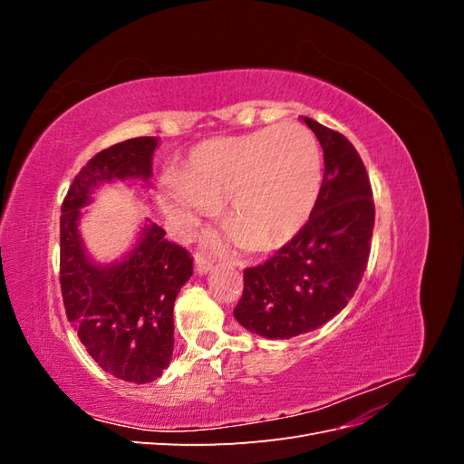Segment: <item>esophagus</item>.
Masks as SVG:
<instances>
[{"mask_svg":"<svg viewBox=\"0 0 464 464\" xmlns=\"http://www.w3.org/2000/svg\"><path fill=\"white\" fill-rule=\"evenodd\" d=\"M210 269H213V263L203 256H195V273H198V276H205Z\"/></svg>","mask_w":464,"mask_h":464,"instance_id":"esophagus-1","label":"esophagus"}]
</instances>
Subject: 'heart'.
Here are the masks:
<instances>
[{"label": "heart", "mask_w": 464, "mask_h": 464, "mask_svg": "<svg viewBox=\"0 0 464 464\" xmlns=\"http://www.w3.org/2000/svg\"><path fill=\"white\" fill-rule=\"evenodd\" d=\"M321 186L315 135L296 121H283L193 147L178 178L164 184L160 207L176 232L191 234L222 205L220 220L230 240L251 256H266L302 232Z\"/></svg>", "instance_id": "obj_1"}]
</instances>
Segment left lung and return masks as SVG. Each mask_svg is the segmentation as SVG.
I'll use <instances>...</instances> for the list:
<instances>
[{"label": "left lung", "instance_id": "left-lung-1", "mask_svg": "<svg viewBox=\"0 0 464 464\" xmlns=\"http://www.w3.org/2000/svg\"><path fill=\"white\" fill-rule=\"evenodd\" d=\"M323 149L319 201L302 232L265 265L244 271L234 317L265 339H292L325 325L354 296L366 271L375 208L353 143L302 116Z\"/></svg>", "mask_w": 464, "mask_h": 464}]
</instances>
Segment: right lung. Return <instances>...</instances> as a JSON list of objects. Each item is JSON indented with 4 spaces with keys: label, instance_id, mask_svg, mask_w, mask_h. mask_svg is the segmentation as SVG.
I'll return each instance as SVG.
<instances>
[{
    "label": "right lung",
    "instance_id": "1",
    "mask_svg": "<svg viewBox=\"0 0 464 464\" xmlns=\"http://www.w3.org/2000/svg\"><path fill=\"white\" fill-rule=\"evenodd\" d=\"M159 137H135L98 152L75 176L60 218V283L67 319L82 346L106 373L121 382L150 383L174 353V302L193 259L164 237L149 218L121 257L102 263L81 236L94 193L104 184L150 188Z\"/></svg>",
    "mask_w": 464,
    "mask_h": 464
}]
</instances>
